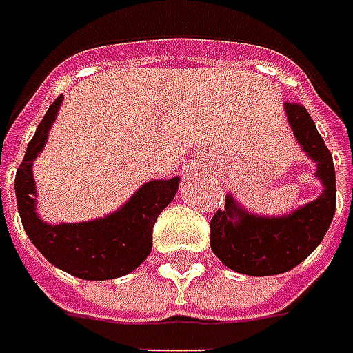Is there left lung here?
Listing matches in <instances>:
<instances>
[{
  "label": "left lung",
  "instance_id": "obj_1",
  "mask_svg": "<svg viewBox=\"0 0 353 353\" xmlns=\"http://www.w3.org/2000/svg\"><path fill=\"white\" fill-rule=\"evenodd\" d=\"M288 123L302 150L316 163L322 194L286 216H258L226 196L224 210L210 221V248L230 270L246 276H274L292 270L322 242L336 210V170L332 152L306 107L284 105Z\"/></svg>",
  "mask_w": 353,
  "mask_h": 353
}]
</instances>
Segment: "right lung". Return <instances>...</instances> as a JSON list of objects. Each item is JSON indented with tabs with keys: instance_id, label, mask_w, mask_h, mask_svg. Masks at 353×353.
Returning <instances> with one entry per match:
<instances>
[{
	"instance_id": "right-lung-1",
	"label": "right lung",
	"mask_w": 353,
	"mask_h": 353,
	"mask_svg": "<svg viewBox=\"0 0 353 353\" xmlns=\"http://www.w3.org/2000/svg\"><path fill=\"white\" fill-rule=\"evenodd\" d=\"M53 101L29 141L23 163L15 174L17 210L29 240L57 268L83 280H111L139 268L152 248V226L174 199L179 176L143 185L117 212L89 222L47 224L35 212L33 161L43 150L49 129L61 107Z\"/></svg>"
}]
</instances>
